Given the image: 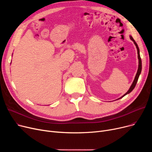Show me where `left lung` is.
<instances>
[{
	"instance_id": "left-lung-1",
	"label": "left lung",
	"mask_w": 152,
	"mask_h": 152,
	"mask_svg": "<svg viewBox=\"0 0 152 152\" xmlns=\"http://www.w3.org/2000/svg\"><path fill=\"white\" fill-rule=\"evenodd\" d=\"M130 39H131L132 40V41L134 42V44L135 45V46H136V48H137V54H138V59H139V67H138V69H137V73H136V75H135V78H134V81H133V83H132V84L131 86L130 87L129 89L128 90V91H127V92L124 95H123L122 97H121L120 98H119L118 99L123 98L124 96H125L126 95L128 94H129L131 92H132V91L134 89V87H135V85H136V84H137V81H138V79H139V75H140L141 71H142V61H141V58H140V51H139V47H138V45H137V43L135 42V41H134V39H133V37H132L131 36H130Z\"/></svg>"
}]
</instances>
